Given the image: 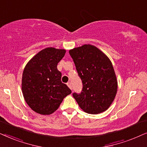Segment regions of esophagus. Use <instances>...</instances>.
Returning <instances> with one entry per match:
<instances>
[{
	"mask_svg": "<svg viewBox=\"0 0 147 147\" xmlns=\"http://www.w3.org/2000/svg\"><path fill=\"white\" fill-rule=\"evenodd\" d=\"M67 86L70 88V89H72V85H71V83H70V82H68V83H67Z\"/></svg>",
	"mask_w": 147,
	"mask_h": 147,
	"instance_id": "esophagus-1",
	"label": "esophagus"
}]
</instances>
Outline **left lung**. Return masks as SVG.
I'll return each mask as SVG.
<instances>
[{
	"instance_id": "left-lung-1",
	"label": "left lung",
	"mask_w": 147,
	"mask_h": 147,
	"mask_svg": "<svg viewBox=\"0 0 147 147\" xmlns=\"http://www.w3.org/2000/svg\"><path fill=\"white\" fill-rule=\"evenodd\" d=\"M69 54L83 82L81 93H73L79 107L91 114L106 111L118 91V81L111 60L91 44L71 49Z\"/></svg>"
}]
</instances>
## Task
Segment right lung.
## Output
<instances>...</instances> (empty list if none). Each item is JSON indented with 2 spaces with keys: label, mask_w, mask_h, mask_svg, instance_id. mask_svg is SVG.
<instances>
[{
  "label": "right lung",
  "mask_w": 147,
  "mask_h": 147,
  "mask_svg": "<svg viewBox=\"0 0 147 147\" xmlns=\"http://www.w3.org/2000/svg\"><path fill=\"white\" fill-rule=\"evenodd\" d=\"M66 50L49 47L40 51L27 62L23 72L21 89L30 108L42 115L53 113L71 90L61 81L58 63Z\"/></svg>",
  "instance_id": "right-lung-1"
}]
</instances>
